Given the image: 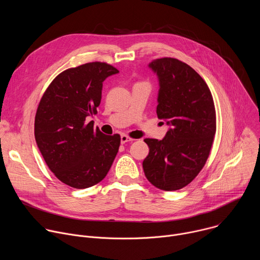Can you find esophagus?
<instances>
[{"mask_svg":"<svg viewBox=\"0 0 260 260\" xmlns=\"http://www.w3.org/2000/svg\"><path fill=\"white\" fill-rule=\"evenodd\" d=\"M120 141H121V144H124V143H126V142H131V141H133V139H132L131 137H128L127 135H121Z\"/></svg>","mask_w":260,"mask_h":260,"instance_id":"esophagus-1","label":"esophagus"}]
</instances>
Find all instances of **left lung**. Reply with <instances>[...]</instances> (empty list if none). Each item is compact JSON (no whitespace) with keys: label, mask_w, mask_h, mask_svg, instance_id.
Masks as SVG:
<instances>
[{"label":"left lung","mask_w":260,"mask_h":260,"mask_svg":"<svg viewBox=\"0 0 260 260\" xmlns=\"http://www.w3.org/2000/svg\"><path fill=\"white\" fill-rule=\"evenodd\" d=\"M158 77L156 113L171 126L162 140L145 139L143 161L155 187L174 191L188 185L204 168L216 133V111L205 80L187 63L164 57L149 63Z\"/></svg>","instance_id":"obj_1"}]
</instances>
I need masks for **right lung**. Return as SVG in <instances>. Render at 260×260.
Here are the masks:
<instances>
[{"label":"right lung","mask_w":260,"mask_h":260,"mask_svg":"<svg viewBox=\"0 0 260 260\" xmlns=\"http://www.w3.org/2000/svg\"><path fill=\"white\" fill-rule=\"evenodd\" d=\"M119 71L106 62L68 69L45 90L35 117V139L55 177L77 189L101 182L120 145V136H107L86 118L96 114L103 82Z\"/></svg>","instance_id":"add662e5"}]
</instances>
